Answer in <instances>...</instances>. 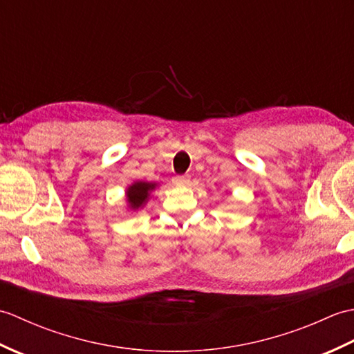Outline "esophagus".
Listing matches in <instances>:
<instances>
[{"mask_svg":"<svg viewBox=\"0 0 354 354\" xmlns=\"http://www.w3.org/2000/svg\"><path fill=\"white\" fill-rule=\"evenodd\" d=\"M173 183H175L176 185H187L190 183V176L189 175H178L173 178Z\"/></svg>","mask_w":354,"mask_h":354,"instance_id":"esophagus-1","label":"esophagus"}]
</instances>
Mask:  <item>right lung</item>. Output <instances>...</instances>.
<instances>
[{
    "label": "right lung",
    "mask_w": 354,
    "mask_h": 354,
    "mask_svg": "<svg viewBox=\"0 0 354 354\" xmlns=\"http://www.w3.org/2000/svg\"><path fill=\"white\" fill-rule=\"evenodd\" d=\"M156 189V183H145V181H137L132 185L127 187L126 190V201L127 207L131 209H140L145 207L147 202L150 193Z\"/></svg>",
    "instance_id": "add662e5"
}]
</instances>
